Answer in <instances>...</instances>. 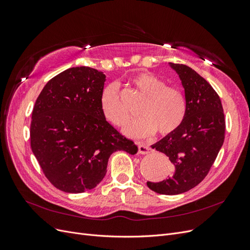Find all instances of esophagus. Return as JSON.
<instances>
[{
	"label": "esophagus",
	"instance_id": "34e87169",
	"mask_svg": "<svg viewBox=\"0 0 250 250\" xmlns=\"http://www.w3.org/2000/svg\"><path fill=\"white\" fill-rule=\"evenodd\" d=\"M139 151L141 154H148L151 152V149L143 143H139Z\"/></svg>",
	"mask_w": 250,
	"mask_h": 250
}]
</instances>
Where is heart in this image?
<instances>
[{
  "label": "heart",
  "mask_w": 250,
  "mask_h": 250,
  "mask_svg": "<svg viewBox=\"0 0 250 250\" xmlns=\"http://www.w3.org/2000/svg\"><path fill=\"white\" fill-rule=\"evenodd\" d=\"M132 82L146 97L139 108L141 117L128 121L124 132L130 137L156 133L167 135L176 131L187 115V99L180 89L167 85L162 78L150 72L132 77ZM104 118L116 126H122L128 119V110L120 98L116 83L105 87L100 99Z\"/></svg>",
  "instance_id": "heart-1"
}]
</instances>
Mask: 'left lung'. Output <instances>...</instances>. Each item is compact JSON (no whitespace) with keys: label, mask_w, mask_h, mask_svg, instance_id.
<instances>
[{"label":"left lung","mask_w":250,"mask_h":250,"mask_svg":"<svg viewBox=\"0 0 250 250\" xmlns=\"http://www.w3.org/2000/svg\"><path fill=\"white\" fill-rule=\"evenodd\" d=\"M181 80L187 115L176 131L153 144L173 164V174L147 186L158 194L178 195L195 188L208 175L220 151L225 134L221 100L209 83L190 66L169 63Z\"/></svg>","instance_id":"1"}]
</instances>
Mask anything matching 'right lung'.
<instances>
[{
    "label": "right lung",
    "mask_w": 250,
    "mask_h": 250,
    "mask_svg": "<svg viewBox=\"0 0 250 250\" xmlns=\"http://www.w3.org/2000/svg\"><path fill=\"white\" fill-rule=\"evenodd\" d=\"M105 80L102 72L92 67H70L48 81L34 104L32 152L50 183L65 193L94 188L116 151L138 152V146L103 116Z\"/></svg>",
    "instance_id": "obj_1"
}]
</instances>
